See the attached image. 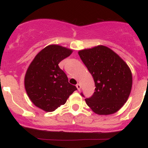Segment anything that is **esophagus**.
<instances>
[{"label": "esophagus", "mask_w": 148, "mask_h": 148, "mask_svg": "<svg viewBox=\"0 0 148 148\" xmlns=\"http://www.w3.org/2000/svg\"><path fill=\"white\" fill-rule=\"evenodd\" d=\"M76 87L77 88V89L79 90H80V89H81V85H80L79 84H77L76 85Z\"/></svg>", "instance_id": "1"}]
</instances>
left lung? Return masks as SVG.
Returning <instances> with one entry per match:
<instances>
[{
  "label": "left lung",
  "instance_id": "obj_1",
  "mask_svg": "<svg viewBox=\"0 0 148 148\" xmlns=\"http://www.w3.org/2000/svg\"><path fill=\"white\" fill-rule=\"evenodd\" d=\"M92 76L95 92L86 101L95 113L109 115L118 111L127 101L132 86L130 69L118 54L104 46L79 51ZM81 95L84 97L82 92Z\"/></svg>",
  "mask_w": 148,
  "mask_h": 148
}]
</instances>
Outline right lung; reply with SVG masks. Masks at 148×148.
Instances as JSON below:
<instances>
[{"label": "right lung", "mask_w": 148, "mask_h": 148, "mask_svg": "<svg viewBox=\"0 0 148 148\" xmlns=\"http://www.w3.org/2000/svg\"><path fill=\"white\" fill-rule=\"evenodd\" d=\"M72 51L58 45H49L39 53L30 64L25 76V88L35 106L47 112L55 111L65 103L77 90L59 67L60 61Z\"/></svg>", "instance_id": "1"}]
</instances>
